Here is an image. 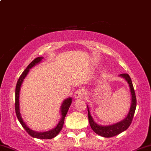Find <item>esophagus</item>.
Masks as SVG:
<instances>
[{
	"mask_svg": "<svg viewBox=\"0 0 151 151\" xmlns=\"http://www.w3.org/2000/svg\"><path fill=\"white\" fill-rule=\"evenodd\" d=\"M83 96H84V91L82 89H78L74 93V97L76 99H81Z\"/></svg>",
	"mask_w": 151,
	"mask_h": 151,
	"instance_id": "1",
	"label": "esophagus"
}]
</instances>
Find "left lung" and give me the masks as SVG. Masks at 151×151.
Returning a JSON list of instances; mask_svg holds the SVG:
<instances>
[{
  "label": "left lung",
  "instance_id": "obj_1",
  "mask_svg": "<svg viewBox=\"0 0 151 151\" xmlns=\"http://www.w3.org/2000/svg\"><path fill=\"white\" fill-rule=\"evenodd\" d=\"M119 76L124 78L126 79V81H127L130 88L131 94H132V104H131L129 112L126 118H124L123 120L119 122L116 123V124L108 125V126H101V125L96 124L95 122L93 121V117H91V115L90 113L89 108H88V105H87L88 121H89L91 127V129L96 134H99V135L103 137L110 138L115 137V136L117 135V134H120L122 132H124V131L127 129L130 126L131 123H132L134 115V112H135L136 107H137V98H136L135 91H134L132 79H131L129 75L128 74H119Z\"/></svg>",
  "mask_w": 151,
  "mask_h": 151
}]
</instances>
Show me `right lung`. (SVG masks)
Returning a JSON list of instances; mask_svg holds the SVG:
<instances>
[{"instance_id":"add662e5","label":"right lung","mask_w":151,"mask_h":151,"mask_svg":"<svg viewBox=\"0 0 151 151\" xmlns=\"http://www.w3.org/2000/svg\"><path fill=\"white\" fill-rule=\"evenodd\" d=\"M43 58L42 57H38L35 58L32 63H30L29 65L27 66V68L25 69V70L22 72V74H21V76L19 77V79H18L17 85H16L15 88V112L16 115H17V117L18 120L19 121L20 124L22 126V127L26 130V132L28 133L31 137L36 138V139H52V138L55 137L56 136L58 135V134L60 133L62 129H63V124H64L65 121V117L66 116L67 113H68V111L70 108V106L72 103V98H68V99H65L64 101H63V104L61 105V119L60 120L59 123H58L57 126L55 127V128L52 129L48 131V132H35V131H33L30 129L25 124V123L24 122L22 119L21 117L20 112H19V91H20V87L22 83V81L24 79V78L26 77V76L28 74L29 71L32 68H33L34 66H35L36 65H37L38 63H39L41 61V60L43 59Z\"/></svg>"}]
</instances>
